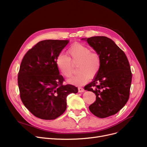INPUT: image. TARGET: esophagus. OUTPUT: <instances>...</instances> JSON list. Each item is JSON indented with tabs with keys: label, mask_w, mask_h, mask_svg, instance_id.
<instances>
[{
	"label": "esophagus",
	"mask_w": 147,
	"mask_h": 147,
	"mask_svg": "<svg viewBox=\"0 0 147 147\" xmlns=\"http://www.w3.org/2000/svg\"><path fill=\"white\" fill-rule=\"evenodd\" d=\"M84 91V89L81 87H78V92H82Z\"/></svg>",
	"instance_id": "obj_1"
}]
</instances>
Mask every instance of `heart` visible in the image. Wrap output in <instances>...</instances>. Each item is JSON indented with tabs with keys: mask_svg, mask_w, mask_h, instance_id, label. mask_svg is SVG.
Here are the masks:
<instances>
[{
	"mask_svg": "<svg viewBox=\"0 0 147 147\" xmlns=\"http://www.w3.org/2000/svg\"><path fill=\"white\" fill-rule=\"evenodd\" d=\"M68 57L59 54L56 57V64L58 69L64 76L69 78L73 74L72 63H78L80 72L68 80L73 85H82L87 83L90 76L93 78L98 73L101 61L100 55L81 43L75 42L67 50Z\"/></svg>",
	"mask_w": 147,
	"mask_h": 147,
	"instance_id": "obj_1",
	"label": "heart"
}]
</instances>
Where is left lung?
<instances>
[{
	"label": "left lung",
	"instance_id": "left-lung-1",
	"mask_svg": "<svg viewBox=\"0 0 147 147\" xmlns=\"http://www.w3.org/2000/svg\"><path fill=\"white\" fill-rule=\"evenodd\" d=\"M87 41L100 55L101 64L93 81L84 89L96 96V100L89 106L90 111L105 118L117 113L128 101L132 76L131 67L124 51L111 39L96 36Z\"/></svg>",
	"mask_w": 147,
	"mask_h": 147
}]
</instances>
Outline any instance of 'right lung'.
<instances>
[{"label": "right lung", "mask_w": 147, "mask_h": 147, "mask_svg": "<svg viewBox=\"0 0 147 147\" xmlns=\"http://www.w3.org/2000/svg\"><path fill=\"white\" fill-rule=\"evenodd\" d=\"M69 40H42L30 49L21 62L18 75L20 97L37 117L53 120L66 109V97L78 88L65 81L56 64L58 55Z\"/></svg>", "instance_id": "right-lung-1"}]
</instances>
